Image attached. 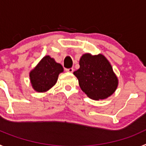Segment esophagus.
Here are the masks:
<instances>
[{
    "instance_id": "obj_1",
    "label": "esophagus",
    "mask_w": 146,
    "mask_h": 146,
    "mask_svg": "<svg viewBox=\"0 0 146 146\" xmlns=\"http://www.w3.org/2000/svg\"><path fill=\"white\" fill-rule=\"evenodd\" d=\"M66 71L68 72H70V73H72V72H73V71H74V69H73V68H69V69H66Z\"/></svg>"
}]
</instances>
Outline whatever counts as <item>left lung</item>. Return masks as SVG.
<instances>
[{
	"label": "left lung",
	"instance_id": "1",
	"mask_svg": "<svg viewBox=\"0 0 146 146\" xmlns=\"http://www.w3.org/2000/svg\"><path fill=\"white\" fill-rule=\"evenodd\" d=\"M80 88L91 99L108 98L118 86V79L104 55L85 54L80 60V69L74 72Z\"/></svg>",
	"mask_w": 146,
	"mask_h": 146
}]
</instances>
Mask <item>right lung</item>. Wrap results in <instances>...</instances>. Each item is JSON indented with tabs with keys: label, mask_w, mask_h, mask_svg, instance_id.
Here are the masks:
<instances>
[{
	"label": "right lung",
	"mask_w": 146,
	"mask_h": 146,
	"mask_svg": "<svg viewBox=\"0 0 146 146\" xmlns=\"http://www.w3.org/2000/svg\"><path fill=\"white\" fill-rule=\"evenodd\" d=\"M63 71V66L60 64L47 55L30 73L32 86L38 92L48 91L56 83L58 74Z\"/></svg>",
	"instance_id": "1"
}]
</instances>
